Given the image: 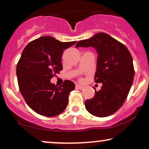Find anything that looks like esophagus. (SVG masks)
I'll return each mask as SVG.
<instances>
[{"instance_id":"1","label":"esophagus","mask_w":149,"mask_h":149,"mask_svg":"<svg viewBox=\"0 0 149 149\" xmlns=\"http://www.w3.org/2000/svg\"><path fill=\"white\" fill-rule=\"evenodd\" d=\"M76 88L77 89H82L84 88V87L83 86L80 85H76Z\"/></svg>"}]
</instances>
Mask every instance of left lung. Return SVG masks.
<instances>
[{"instance_id": "8db88e82", "label": "left lung", "mask_w": 149, "mask_h": 149, "mask_svg": "<svg viewBox=\"0 0 149 149\" xmlns=\"http://www.w3.org/2000/svg\"><path fill=\"white\" fill-rule=\"evenodd\" d=\"M94 47L97 51L96 83L103 84L101 90L85 101L87 110L92 115H112L123 105L130 92L135 75L131 54L124 44L106 33H99L82 40L76 47Z\"/></svg>"}]
</instances>
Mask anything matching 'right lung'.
Here are the masks:
<instances>
[{"label": "right lung", "mask_w": 149, "mask_h": 149, "mask_svg": "<svg viewBox=\"0 0 149 149\" xmlns=\"http://www.w3.org/2000/svg\"><path fill=\"white\" fill-rule=\"evenodd\" d=\"M76 42H61L44 36L30 42L23 51L17 66L19 88L28 106L37 114L51 117L67 107L74 83L66 80L57 87L51 79L62 70L64 50Z\"/></svg>", "instance_id": "1"}]
</instances>
